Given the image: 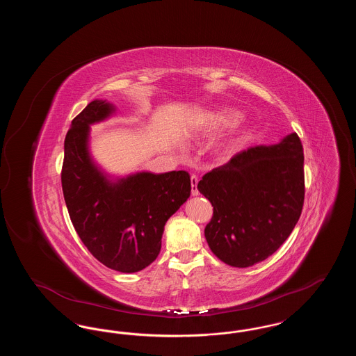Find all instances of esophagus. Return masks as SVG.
<instances>
[{"label": "esophagus", "mask_w": 356, "mask_h": 356, "mask_svg": "<svg viewBox=\"0 0 356 356\" xmlns=\"http://www.w3.org/2000/svg\"><path fill=\"white\" fill-rule=\"evenodd\" d=\"M197 183H199V179H197V176H196V175H192V176H191V186H192L191 193H192V196H197V195H199Z\"/></svg>", "instance_id": "esophagus-1"}]
</instances>
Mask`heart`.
<instances>
[{
    "label": "heart",
    "mask_w": 356,
    "mask_h": 356,
    "mask_svg": "<svg viewBox=\"0 0 356 356\" xmlns=\"http://www.w3.org/2000/svg\"><path fill=\"white\" fill-rule=\"evenodd\" d=\"M236 118V112L232 109V108H220V109H215L212 112H208L205 116H204L203 122H202V128L207 129V131H212V129H216L219 127H222L228 122H231L232 120ZM243 127V121L241 120H235L232 124H231V128L228 131V134L225 135L219 136L216 138H213L211 141V149L213 153H221L222 151H225L229 144L232 143L234 137L240 132Z\"/></svg>",
    "instance_id": "obj_1"
}]
</instances>
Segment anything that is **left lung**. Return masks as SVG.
Wrapping results in <instances>:
<instances>
[{
  "label": "left lung",
  "instance_id": "obj_1",
  "mask_svg": "<svg viewBox=\"0 0 356 356\" xmlns=\"http://www.w3.org/2000/svg\"><path fill=\"white\" fill-rule=\"evenodd\" d=\"M305 156L299 136L256 145L205 173L197 189L213 216L204 235L228 266L245 268L266 260L291 235L305 203Z\"/></svg>",
  "mask_w": 356,
  "mask_h": 356
}]
</instances>
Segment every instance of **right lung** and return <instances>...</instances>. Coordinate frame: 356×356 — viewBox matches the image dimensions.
I'll return each mask as SVG.
<instances>
[{
    "instance_id": "1",
    "label": "right lung",
    "mask_w": 356,
    "mask_h": 356,
    "mask_svg": "<svg viewBox=\"0 0 356 356\" xmlns=\"http://www.w3.org/2000/svg\"><path fill=\"white\" fill-rule=\"evenodd\" d=\"M115 106L95 100L72 120L64 141L61 184L69 216L88 251L115 271H141L156 260L164 225L191 195L186 170L137 172L112 180L92 160L89 125Z\"/></svg>"
}]
</instances>
